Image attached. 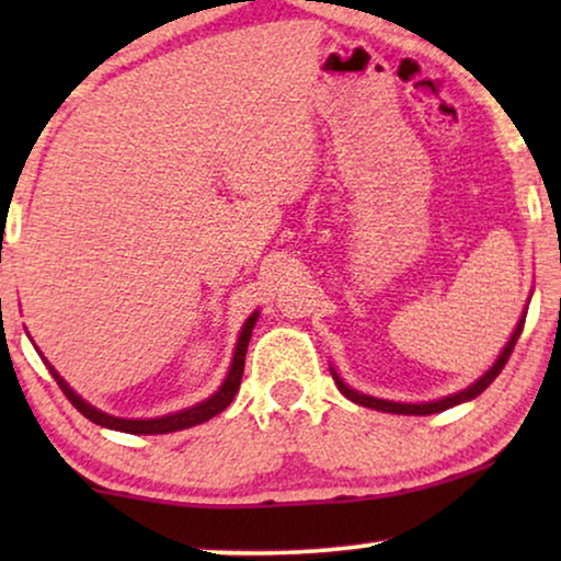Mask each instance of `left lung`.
I'll use <instances>...</instances> for the list:
<instances>
[{"instance_id": "obj_1", "label": "left lung", "mask_w": 561, "mask_h": 561, "mask_svg": "<svg viewBox=\"0 0 561 561\" xmlns=\"http://www.w3.org/2000/svg\"><path fill=\"white\" fill-rule=\"evenodd\" d=\"M526 311H528V306H526ZM526 311H524V317L518 319V324H516V329H513L511 340L505 342V347H503L501 355H497L493 367L482 373L480 378L474 380V382H470V386H467V388L457 390V393L444 396V398H436V401H426V403H398V401H386V398H375V396L359 393V390L350 388L347 382H344V380L340 378V373H336L334 367H329V370H332V378H334V382H336V388H340V393H342L344 398H350L352 403L365 405V409L382 411V413H401V416H428V413H439V411L455 409V405H459V403H467V401H472V398H478V396L482 393V390H485V388L490 386V382H493V380L497 378V375H501L505 363H508L513 347H516L520 332H524Z\"/></svg>"}]
</instances>
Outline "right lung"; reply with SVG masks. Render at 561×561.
Returning a JSON list of instances; mask_svg holds the SVG:
<instances>
[{
    "label": "right lung",
    "mask_w": 561,
    "mask_h": 561,
    "mask_svg": "<svg viewBox=\"0 0 561 561\" xmlns=\"http://www.w3.org/2000/svg\"><path fill=\"white\" fill-rule=\"evenodd\" d=\"M257 317H260V311H252L248 321L242 324V332H240V336H237V344H234L232 365H229V373H227V378L221 380V386L214 390L209 398H204L202 403L188 405V409L165 413V416H156V419H122V416H112V413H106V411H99L96 405L83 401V398L76 393V390L68 386L64 378H60V373L48 363V359L43 357L41 350H37V355H41L43 363L48 365L50 375L56 378L60 390L68 396V401H71L89 421H94V424L104 426V428H114V432H125V434H171V432H181V428L204 424V421L214 419L217 413H221L229 403H232L234 393L240 390L242 373H244V355H248V344H250V336H252V329H255Z\"/></svg>",
    "instance_id": "add662e5"
}]
</instances>
